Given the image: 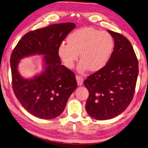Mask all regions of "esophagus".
<instances>
[{"instance_id":"esophagus-1","label":"esophagus","mask_w":148,"mask_h":148,"mask_svg":"<svg viewBox=\"0 0 148 148\" xmlns=\"http://www.w3.org/2000/svg\"><path fill=\"white\" fill-rule=\"evenodd\" d=\"M76 80L77 84L79 86H81L82 84V82H83V78L82 77L79 76V75H76Z\"/></svg>"}]
</instances>
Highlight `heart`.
<instances>
[{
    "instance_id": "obj_1",
    "label": "heart",
    "mask_w": 148,
    "mask_h": 148,
    "mask_svg": "<svg viewBox=\"0 0 148 148\" xmlns=\"http://www.w3.org/2000/svg\"><path fill=\"white\" fill-rule=\"evenodd\" d=\"M67 42V44L61 43L58 47V56L65 66L72 69L80 54L81 62L77 67L80 73L102 69L108 63L115 44L109 33L92 27L74 31L68 36Z\"/></svg>"
}]
</instances>
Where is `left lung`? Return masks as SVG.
Here are the masks:
<instances>
[{"label": "left lung", "mask_w": 148, "mask_h": 148, "mask_svg": "<svg viewBox=\"0 0 148 148\" xmlns=\"http://www.w3.org/2000/svg\"><path fill=\"white\" fill-rule=\"evenodd\" d=\"M114 40V49L106 66L89 75L84 84L89 91L86 110L97 120L118 116L132 100L139 73L138 60L126 37L108 30Z\"/></svg>", "instance_id": "8db88e82"}]
</instances>
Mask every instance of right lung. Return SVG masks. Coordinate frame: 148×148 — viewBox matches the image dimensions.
I'll list each match as a JSON object with an SVG mask.
<instances>
[{
	"label": "right lung",
	"mask_w": 148,
	"mask_h": 148,
	"mask_svg": "<svg viewBox=\"0 0 148 148\" xmlns=\"http://www.w3.org/2000/svg\"><path fill=\"white\" fill-rule=\"evenodd\" d=\"M74 27V23H66L32 31L19 41L11 53L14 92L24 108L36 117L59 116L77 88L74 73L61 64L57 53L58 47ZM34 54L44 56V70L32 79H25L17 70L19 60Z\"/></svg>",
	"instance_id": "obj_1"
}]
</instances>
